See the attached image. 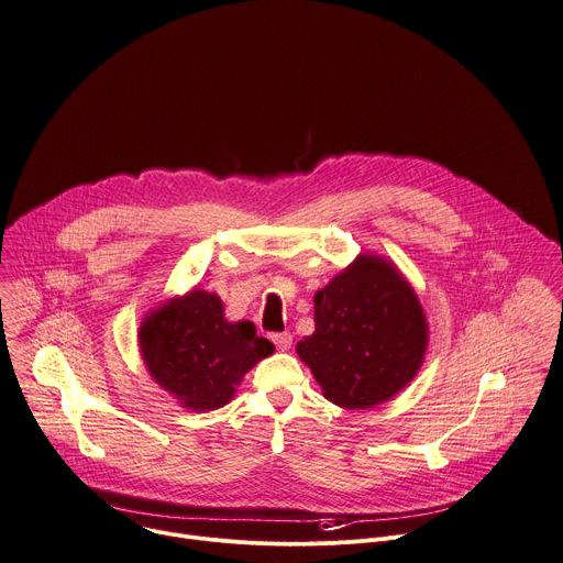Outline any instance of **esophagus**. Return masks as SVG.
<instances>
[{
  "instance_id": "34e87169",
  "label": "esophagus",
  "mask_w": 563,
  "mask_h": 563,
  "mask_svg": "<svg viewBox=\"0 0 563 563\" xmlns=\"http://www.w3.org/2000/svg\"><path fill=\"white\" fill-rule=\"evenodd\" d=\"M269 340L276 344V349L280 351H287L291 346V333L289 331H280V333H269Z\"/></svg>"
}]
</instances>
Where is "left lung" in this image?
I'll use <instances>...</instances> for the list:
<instances>
[{
	"label": "left lung",
	"instance_id": "1",
	"mask_svg": "<svg viewBox=\"0 0 563 563\" xmlns=\"http://www.w3.org/2000/svg\"><path fill=\"white\" fill-rule=\"evenodd\" d=\"M313 300L316 331L296 351L329 402L371 409L413 380L427 351V320L389 263L360 256Z\"/></svg>",
	"mask_w": 563,
	"mask_h": 563
}]
</instances>
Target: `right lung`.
I'll list each match as a JSON object with an SVG mask.
<instances>
[{"instance_id": "add662e5", "label": "right lung", "mask_w": 563, "mask_h": 563, "mask_svg": "<svg viewBox=\"0 0 563 563\" xmlns=\"http://www.w3.org/2000/svg\"><path fill=\"white\" fill-rule=\"evenodd\" d=\"M139 344L150 376L190 411L228 405L245 373L274 353L250 320L228 322L219 296L201 289L147 316Z\"/></svg>"}]
</instances>
